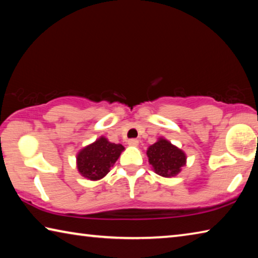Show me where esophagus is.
Instances as JSON below:
<instances>
[{
    "label": "esophagus",
    "instance_id": "1",
    "mask_svg": "<svg viewBox=\"0 0 258 258\" xmlns=\"http://www.w3.org/2000/svg\"><path fill=\"white\" fill-rule=\"evenodd\" d=\"M128 146H131V147H138L139 146V141L137 139H131V140H128Z\"/></svg>",
    "mask_w": 258,
    "mask_h": 258
}]
</instances>
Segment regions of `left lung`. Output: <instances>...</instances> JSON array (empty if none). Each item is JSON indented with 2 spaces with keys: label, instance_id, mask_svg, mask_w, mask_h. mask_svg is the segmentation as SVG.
I'll return each instance as SVG.
<instances>
[{
  "label": "left lung",
  "instance_id": "8db88e82",
  "mask_svg": "<svg viewBox=\"0 0 258 258\" xmlns=\"http://www.w3.org/2000/svg\"><path fill=\"white\" fill-rule=\"evenodd\" d=\"M147 156L155 173L164 177L176 176L186 163L184 152L164 138L148 148Z\"/></svg>",
  "mask_w": 258,
  "mask_h": 258
}]
</instances>
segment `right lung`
<instances>
[{"instance_id":"obj_1","label":"right lung","mask_w":258,"mask_h":258,"mask_svg":"<svg viewBox=\"0 0 258 258\" xmlns=\"http://www.w3.org/2000/svg\"><path fill=\"white\" fill-rule=\"evenodd\" d=\"M125 148L121 145L109 142L104 137L99 138L78 152L76 157L77 169L87 180H101L110 172V167L119 158Z\"/></svg>"}]
</instances>
